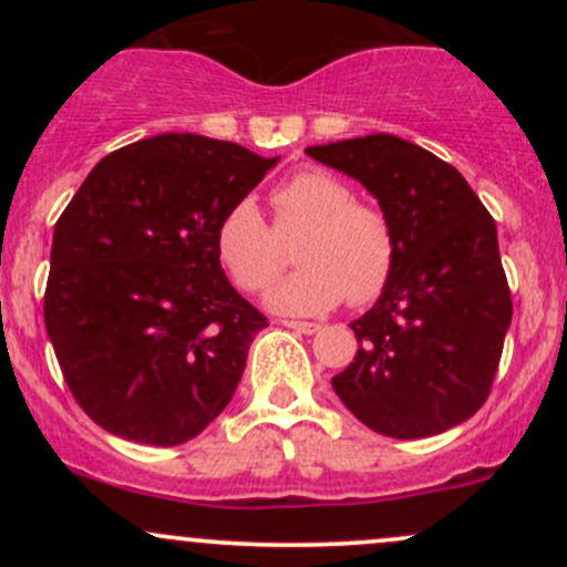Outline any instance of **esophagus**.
<instances>
[{
  "mask_svg": "<svg viewBox=\"0 0 567 567\" xmlns=\"http://www.w3.org/2000/svg\"><path fill=\"white\" fill-rule=\"evenodd\" d=\"M282 324H285V328L296 330V333H303V336H315V333H320V330H322V324H317V322H298V320H282Z\"/></svg>",
  "mask_w": 567,
  "mask_h": 567,
  "instance_id": "1",
  "label": "esophagus"
}]
</instances>
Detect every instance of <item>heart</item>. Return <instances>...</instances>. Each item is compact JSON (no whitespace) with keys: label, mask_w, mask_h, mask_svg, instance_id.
Segmentation results:
<instances>
[{"label":"heart","mask_w":567,"mask_h":567,"mask_svg":"<svg viewBox=\"0 0 567 567\" xmlns=\"http://www.w3.org/2000/svg\"><path fill=\"white\" fill-rule=\"evenodd\" d=\"M275 229L250 197L237 199L216 226V256L239 290L268 288L284 265L282 238L302 234L293 257L298 272L266 292L279 315H324L349 296L379 298L396 269V231L381 207L357 202L347 181L301 171L271 194Z\"/></svg>","instance_id":"1"}]
</instances>
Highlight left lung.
<instances>
[{"label": "left lung", "instance_id": "obj_1", "mask_svg": "<svg viewBox=\"0 0 567 567\" xmlns=\"http://www.w3.org/2000/svg\"><path fill=\"white\" fill-rule=\"evenodd\" d=\"M379 199L396 231V269L349 324L354 362L333 389L362 424L419 440L472 419L493 386L512 296L496 220L464 175L415 143L375 133L306 148Z\"/></svg>", "mask_w": 567, "mask_h": 567}]
</instances>
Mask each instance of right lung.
Returning a JSON list of instances; mask_svg holds the SVG:
<instances>
[{"mask_svg":"<svg viewBox=\"0 0 567 567\" xmlns=\"http://www.w3.org/2000/svg\"><path fill=\"white\" fill-rule=\"evenodd\" d=\"M165 133L103 157L58 218L44 324L71 394L143 445L188 442L229 405L266 317L226 279L216 226L277 165Z\"/></svg>","mask_w":567,"mask_h":567,"instance_id":"obj_1","label":"right lung"}]
</instances>
